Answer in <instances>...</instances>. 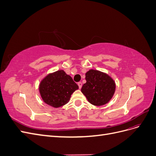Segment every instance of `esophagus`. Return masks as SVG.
Listing matches in <instances>:
<instances>
[{"label": "esophagus", "mask_w": 156, "mask_h": 156, "mask_svg": "<svg viewBox=\"0 0 156 156\" xmlns=\"http://www.w3.org/2000/svg\"><path fill=\"white\" fill-rule=\"evenodd\" d=\"M77 84H78V86H79V88H81V87H82V83L81 82H79L77 83Z\"/></svg>", "instance_id": "obj_1"}]
</instances>
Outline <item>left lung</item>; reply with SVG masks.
<instances>
[{"label":"left lung","instance_id":"left-lung-1","mask_svg":"<svg viewBox=\"0 0 156 156\" xmlns=\"http://www.w3.org/2000/svg\"><path fill=\"white\" fill-rule=\"evenodd\" d=\"M86 81L81 92L91 104L101 106L107 103L114 95L115 83L106 73L90 69L86 73Z\"/></svg>","mask_w":156,"mask_h":156}]
</instances>
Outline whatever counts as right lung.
<instances>
[{
    "instance_id": "1",
    "label": "right lung",
    "mask_w": 156,
    "mask_h": 156,
    "mask_svg": "<svg viewBox=\"0 0 156 156\" xmlns=\"http://www.w3.org/2000/svg\"><path fill=\"white\" fill-rule=\"evenodd\" d=\"M79 88L77 84L63 70L50 73L42 80L39 90L44 101L55 108L69 101L71 95Z\"/></svg>"
}]
</instances>
